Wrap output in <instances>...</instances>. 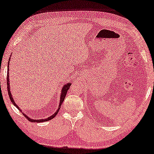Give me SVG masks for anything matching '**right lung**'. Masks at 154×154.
Wrapping results in <instances>:
<instances>
[{"label":"right lung","mask_w":154,"mask_h":154,"mask_svg":"<svg viewBox=\"0 0 154 154\" xmlns=\"http://www.w3.org/2000/svg\"><path fill=\"white\" fill-rule=\"evenodd\" d=\"M10 59H11V57H10L9 59L8 60V65H7V90H8V94H9V98H10V100H11V102L13 103V104L16 106L17 109H18L20 112H22V114H23V115L26 118V119L30 121L31 122H36V123H40V122H47V121H50L52 119H53V118L55 117L57 115V113L59 112V110L60 108V106H61V104L64 101V99L65 96H66V94H67V91L69 90L70 86H71L72 83L71 82H68L67 83V84L64 85V86L63 87L62 89H61V92H60V102H59V106H58V108H57V110L56 112H55L53 115H50V117H48V118H46V119H31V117H29V116H27L26 115V113L24 112H22V110L20 109V108L17 106L16 102H15V101L14 100V97L13 96H12L11 95V91H10V85H9V62H10Z\"/></svg>","instance_id":"1"}]
</instances>
